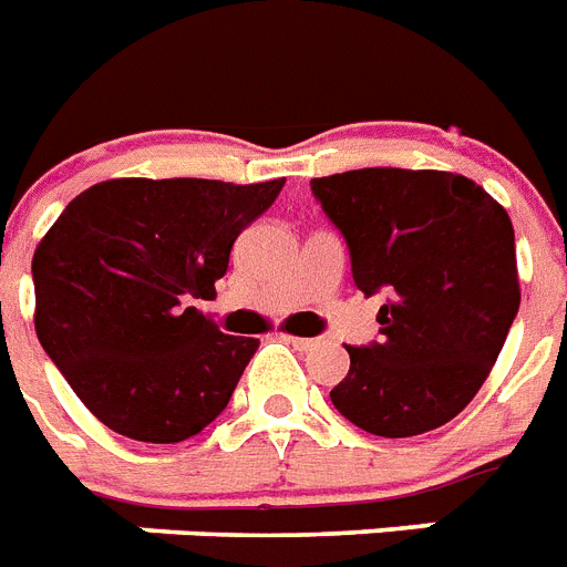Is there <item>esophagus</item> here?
<instances>
[{
  "label": "esophagus",
  "mask_w": 567,
  "mask_h": 567,
  "mask_svg": "<svg viewBox=\"0 0 567 567\" xmlns=\"http://www.w3.org/2000/svg\"><path fill=\"white\" fill-rule=\"evenodd\" d=\"M284 339H287L295 350H312L318 344V339H303V336H284Z\"/></svg>",
  "instance_id": "obj_1"
}]
</instances>
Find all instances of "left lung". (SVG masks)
Returning a JSON list of instances; mask_svg holds the SVG:
<instances>
[{
    "mask_svg": "<svg viewBox=\"0 0 567 567\" xmlns=\"http://www.w3.org/2000/svg\"><path fill=\"white\" fill-rule=\"evenodd\" d=\"M310 188L348 243L353 284L385 295L382 336L348 348L330 400L377 437L449 423L489 377L522 301L507 210L446 171L362 167Z\"/></svg>",
    "mask_w": 567,
    "mask_h": 567,
    "instance_id": "obj_1",
    "label": "left lung"
}]
</instances>
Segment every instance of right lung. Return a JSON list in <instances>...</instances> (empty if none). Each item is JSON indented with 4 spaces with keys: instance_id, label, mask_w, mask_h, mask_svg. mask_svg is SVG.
<instances>
[{
    "instance_id": "right-lung-1",
    "label": "right lung",
    "mask_w": 567,
    "mask_h": 567,
    "mask_svg": "<svg viewBox=\"0 0 567 567\" xmlns=\"http://www.w3.org/2000/svg\"><path fill=\"white\" fill-rule=\"evenodd\" d=\"M284 182H97L42 237L37 339L112 432L179 443L223 414L260 341L185 303L214 295L237 234Z\"/></svg>"
}]
</instances>
